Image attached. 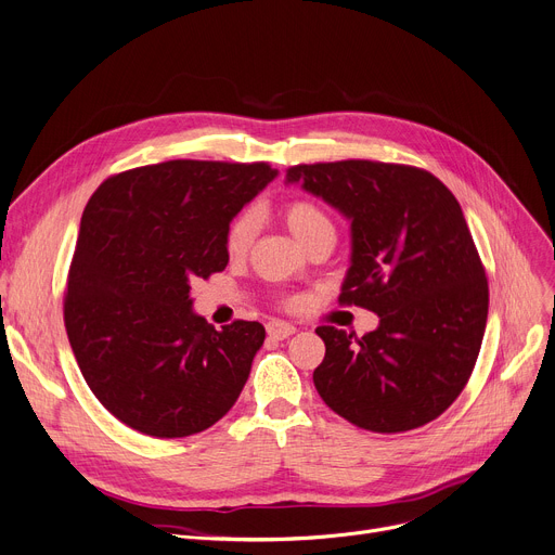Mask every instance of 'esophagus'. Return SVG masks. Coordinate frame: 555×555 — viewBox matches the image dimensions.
Here are the masks:
<instances>
[{"label": "esophagus", "mask_w": 555, "mask_h": 555, "mask_svg": "<svg viewBox=\"0 0 555 555\" xmlns=\"http://www.w3.org/2000/svg\"><path fill=\"white\" fill-rule=\"evenodd\" d=\"M267 332H269V336L282 340V338H288L292 334H296V327L288 325V323H282V321H271L267 325Z\"/></svg>", "instance_id": "esophagus-1"}]
</instances>
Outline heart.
Returning a JSON list of instances; mask_svg holds the SVG:
<instances>
[{
  "label": "heart",
  "mask_w": 555,
  "mask_h": 555,
  "mask_svg": "<svg viewBox=\"0 0 555 555\" xmlns=\"http://www.w3.org/2000/svg\"><path fill=\"white\" fill-rule=\"evenodd\" d=\"M282 219L286 228L296 234V240L307 248L311 242L319 240L323 234H334V223L327 217L325 209L321 205H315L313 201L307 198H296L282 205ZM257 232V215L255 209H242L236 215L228 230H225V250L230 257H242L248 253L253 246ZM286 307H296L298 302L294 298H288L284 302Z\"/></svg>",
  "instance_id": "b5f03b06"
}]
</instances>
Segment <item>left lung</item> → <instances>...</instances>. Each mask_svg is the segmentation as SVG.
<instances>
[{
  "instance_id": "obj_1",
  "label": "left lung",
  "mask_w": 555,
  "mask_h": 555,
  "mask_svg": "<svg viewBox=\"0 0 555 555\" xmlns=\"http://www.w3.org/2000/svg\"><path fill=\"white\" fill-rule=\"evenodd\" d=\"M286 180L352 221L338 302L379 315L361 338L315 327L325 340L315 390L365 431L427 425L465 388L488 321L486 269L459 201L425 169L375 160L296 165Z\"/></svg>"
}]
</instances>
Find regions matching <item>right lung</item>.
<instances>
[{
    "label": "right lung",
    "mask_w": 555,
    "mask_h": 555,
    "mask_svg": "<svg viewBox=\"0 0 555 555\" xmlns=\"http://www.w3.org/2000/svg\"><path fill=\"white\" fill-rule=\"evenodd\" d=\"M278 176L269 163L169 160L111 176L86 205L63 300L72 352L126 427L184 438L240 398L263 325L217 332L190 284L228 267L232 217Z\"/></svg>",
    "instance_id": "right-lung-1"
}]
</instances>
